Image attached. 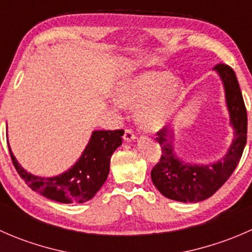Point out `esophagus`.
<instances>
[{"label": "esophagus", "instance_id": "34e87169", "mask_svg": "<svg viewBox=\"0 0 252 252\" xmlns=\"http://www.w3.org/2000/svg\"><path fill=\"white\" fill-rule=\"evenodd\" d=\"M123 138H124V140H126V141H131V140H134V139H136V135L134 134V131L131 130V129L126 128V131H124Z\"/></svg>", "mask_w": 252, "mask_h": 252}]
</instances>
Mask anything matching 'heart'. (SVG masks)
<instances>
[{"label": "heart", "instance_id": "b5f03b06", "mask_svg": "<svg viewBox=\"0 0 252 252\" xmlns=\"http://www.w3.org/2000/svg\"><path fill=\"white\" fill-rule=\"evenodd\" d=\"M118 103L136 107V121L145 130L157 131L171 123L183 98V89L166 72H146L121 83Z\"/></svg>", "mask_w": 252, "mask_h": 252}]
</instances>
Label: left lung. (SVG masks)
I'll use <instances>...</instances> for the list:
<instances>
[{"label":"left lung","mask_w":252,"mask_h":252,"mask_svg":"<svg viewBox=\"0 0 252 252\" xmlns=\"http://www.w3.org/2000/svg\"><path fill=\"white\" fill-rule=\"evenodd\" d=\"M224 84L225 98L234 126V141L222 161L206 166L183 163L173 151V133L159 129L156 140L161 146V158L151 171L155 187L163 196L180 202H199L212 196L232 175L243 155L248 139V113L238 79L232 67L218 63L215 67Z\"/></svg>","instance_id":"left-lung-1"}]
</instances>
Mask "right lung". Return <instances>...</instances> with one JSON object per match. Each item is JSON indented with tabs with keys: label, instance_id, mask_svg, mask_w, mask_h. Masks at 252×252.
I'll use <instances>...</instances> for the list:
<instances>
[{
	"label": "right lung",
	"instance_id": "1",
	"mask_svg": "<svg viewBox=\"0 0 252 252\" xmlns=\"http://www.w3.org/2000/svg\"><path fill=\"white\" fill-rule=\"evenodd\" d=\"M123 129L97 130L91 135L83 156L72 168L55 178H39L19 166L9 149L18 174L34 191L62 204L85 202L95 196L110 172V159L114 150L122 145Z\"/></svg>",
	"mask_w": 252,
	"mask_h": 252
}]
</instances>
